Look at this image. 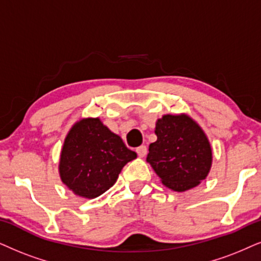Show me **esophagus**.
<instances>
[{
	"instance_id": "obj_1",
	"label": "esophagus",
	"mask_w": 261,
	"mask_h": 261,
	"mask_svg": "<svg viewBox=\"0 0 261 261\" xmlns=\"http://www.w3.org/2000/svg\"><path fill=\"white\" fill-rule=\"evenodd\" d=\"M136 151H137L138 156H140V158H143V156H146V154H147L148 149H147V147H146V146H140V147H137V148H136Z\"/></svg>"
}]
</instances>
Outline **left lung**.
Here are the masks:
<instances>
[{
	"label": "left lung",
	"mask_w": 261,
	"mask_h": 261,
	"mask_svg": "<svg viewBox=\"0 0 261 261\" xmlns=\"http://www.w3.org/2000/svg\"><path fill=\"white\" fill-rule=\"evenodd\" d=\"M158 140L149 144L147 161L161 182L174 191L196 187L207 177L212 149L199 125L186 114L164 115L156 121Z\"/></svg>",
	"instance_id": "8db88e82"
}]
</instances>
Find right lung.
<instances>
[{
    "label": "right lung",
    "instance_id": "1",
    "mask_svg": "<svg viewBox=\"0 0 261 261\" xmlns=\"http://www.w3.org/2000/svg\"><path fill=\"white\" fill-rule=\"evenodd\" d=\"M136 156L98 118H88L75 123L66 137L59 171L75 195L94 199L110 189Z\"/></svg>",
    "mask_w": 261,
    "mask_h": 261
}]
</instances>
